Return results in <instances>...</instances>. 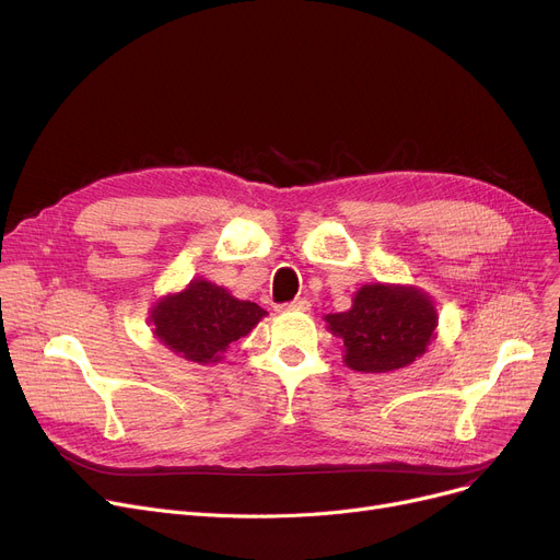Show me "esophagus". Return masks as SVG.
<instances>
[{
	"mask_svg": "<svg viewBox=\"0 0 560 560\" xmlns=\"http://www.w3.org/2000/svg\"><path fill=\"white\" fill-rule=\"evenodd\" d=\"M283 308H285V311H308V308H311V302H308L306 298H298V300H292L290 304H285Z\"/></svg>",
	"mask_w": 560,
	"mask_h": 560,
	"instance_id": "1",
	"label": "esophagus"
}]
</instances>
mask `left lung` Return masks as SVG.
Here are the masks:
<instances>
[{
	"label": "left lung",
	"instance_id": "obj_1",
	"mask_svg": "<svg viewBox=\"0 0 560 560\" xmlns=\"http://www.w3.org/2000/svg\"><path fill=\"white\" fill-rule=\"evenodd\" d=\"M325 322L342 340L345 365L370 374L410 365L438 336V311L429 292L401 283H365L349 311L329 313Z\"/></svg>",
	"mask_w": 560,
	"mask_h": 560
}]
</instances>
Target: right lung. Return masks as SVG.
Here are the masks:
<instances>
[{"label":"right lung","instance_id":"add662e5","mask_svg":"<svg viewBox=\"0 0 560 560\" xmlns=\"http://www.w3.org/2000/svg\"><path fill=\"white\" fill-rule=\"evenodd\" d=\"M268 315L258 304L233 298L213 281L192 279L184 290L154 302L152 334L190 363H220L231 342L245 338Z\"/></svg>","mask_w":560,"mask_h":560}]
</instances>
